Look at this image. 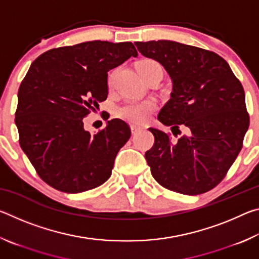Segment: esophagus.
Listing matches in <instances>:
<instances>
[{
    "label": "esophagus",
    "instance_id": "obj_1",
    "mask_svg": "<svg viewBox=\"0 0 259 259\" xmlns=\"http://www.w3.org/2000/svg\"><path fill=\"white\" fill-rule=\"evenodd\" d=\"M130 129H131V133H133L134 135L137 133V131H139L140 129H142V126L140 125H137V124H131L130 125Z\"/></svg>",
    "mask_w": 259,
    "mask_h": 259
}]
</instances>
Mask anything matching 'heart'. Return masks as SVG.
<instances>
[{"mask_svg":"<svg viewBox=\"0 0 259 259\" xmlns=\"http://www.w3.org/2000/svg\"><path fill=\"white\" fill-rule=\"evenodd\" d=\"M137 71L144 81H147L155 75L162 76V67L157 61L153 59H143L137 65ZM154 109V103H130L117 109V116L131 123L139 124L147 119L150 113Z\"/></svg>","mask_w":259,"mask_h":259,"instance_id":"obj_1","label":"heart"}]
</instances>
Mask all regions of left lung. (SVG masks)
<instances>
[{
	"label": "left lung",
	"instance_id": "1",
	"mask_svg": "<svg viewBox=\"0 0 259 259\" xmlns=\"http://www.w3.org/2000/svg\"><path fill=\"white\" fill-rule=\"evenodd\" d=\"M138 51L164 67L172 93L157 115L175 136L150 128L154 145L145 153L152 176L168 190L202 194L225 177L249 128L243 87L230 65L212 51L159 40L135 42ZM174 130H177L175 133Z\"/></svg>",
	"mask_w": 259,
	"mask_h": 259
}]
</instances>
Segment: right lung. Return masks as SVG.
Wrapping results in <instances>:
<instances>
[{"mask_svg":"<svg viewBox=\"0 0 259 259\" xmlns=\"http://www.w3.org/2000/svg\"><path fill=\"white\" fill-rule=\"evenodd\" d=\"M138 52L131 42L90 41L38 56L18 90L16 125L20 146L43 181L81 193L111 177L131 131L120 119L91 135L83 119L108 95L107 73Z\"/></svg>","mask_w":259,"mask_h":259,"instance_id":"add662e5","label":"right lung"}]
</instances>
